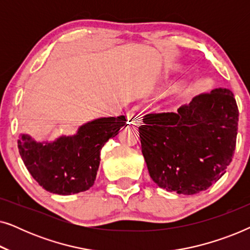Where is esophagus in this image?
Instances as JSON below:
<instances>
[{"label": "esophagus", "mask_w": 250, "mask_h": 250, "mask_svg": "<svg viewBox=\"0 0 250 250\" xmlns=\"http://www.w3.org/2000/svg\"><path fill=\"white\" fill-rule=\"evenodd\" d=\"M127 121L134 125H140L142 123V114L140 112L138 107L132 108L127 112Z\"/></svg>", "instance_id": "esophagus-1"}]
</instances>
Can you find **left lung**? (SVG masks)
<instances>
[{
  "label": "left lung",
  "mask_w": 250,
  "mask_h": 250,
  "mask_svg": "<svg viewBox=\"0 0 250 250\" xmlns=\"http://www.w3.org/2000/svg\"><path fill=\"white\" fill-rule=\"evenodd\" d=\"M238 117L237 102L228 88L197 95L176 114L146 115L139 133L153 182L188 196L207 190L232 162Z\"/></svg>",
  "instance_id": "left-lung-1"
}]
</instances>
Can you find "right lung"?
Listing matches in <instances>:
<instances>
[{"mask_svg":"<svg viewBox=\"0 0 250 250\" xmlns=\"http://www.w3.org/2000/svg\"><path fill=\"white\" fill-rule=\"evenodd\" d=\"M125 123L124 116L99 118L81 126L77 134L61 136L52 143H37L22 135L19 153L43 189L63 196L82 192L94 184L102 146Z\"/></svg>","mask_w":250,"mask_h":250,"instance_id":"obj_1","label":"right lung"}]
</instances>
